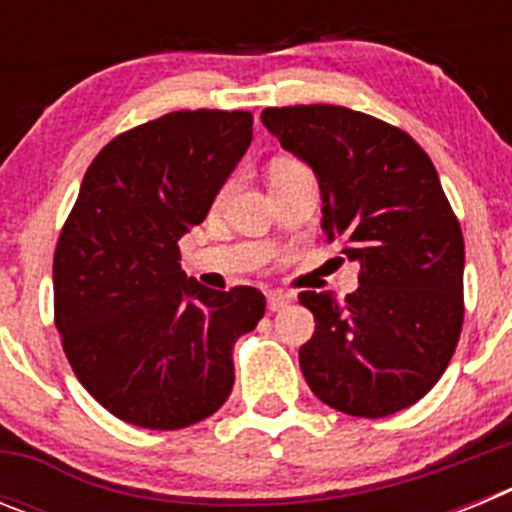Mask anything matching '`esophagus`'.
Returning a JSON list of instances; mask_svg holds the SVG:
<instances>
[{"label":"esophagus","instance_id":"34e87169","mask_svg":"<svg viewBox=\"0 0 512 512\" xmlns=\"http://www.w3.org/2000/svg\"><path fill=\"white\" fill-rule=\"evenodd\" d=\"M266 305H269L271 312L282 310V307L289 305V295H284V292H269L266 295Z\"/></svg>","mask_w":512,"mask_h":512}]
</instances>
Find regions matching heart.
<instances>
[{
	"label": "heart",
	"mask_w": 512,
	"mask_h": 512,
	"mask_svg": "<svg viewBox=\"0 0 512 512\" xmlns=\"http://www.w3.org/2000/svg\"><path fill=\"white\" fill-rule=\"evenodd\" d=\"M300 171H307V166H305V164H300V161H297V158H277V161H274V164H271V179H274V176L300 174ZM228 189H230V184H228V187L223 189V194L228 192Z\"/></svg>",
	"instance_id": "heart-1"
}]
</instances>
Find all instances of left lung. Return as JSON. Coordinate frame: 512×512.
Wrapping results in <instances>:
<instances>
[{
  "label": "left lung",
  "mask_w": 512,
  "mask_h": 512,
  "mask_svg": "<svg viewBox=\"0 0 512 512\" xmlns=\"http://www.w3.org/2000/svg\"><path fill=\"white\" fill-rule=\"evenodd\" d=\"M261 120L312 166L328 243L361 264L346 300L300 292L315 315L305 382L356 418L410 408L446 372L464 325V235L436 166L405 130L348 107H269Z\"/></svg>",
  "instance_id": "obj_1"
}]
</instances>
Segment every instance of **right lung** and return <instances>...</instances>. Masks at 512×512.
<instances>
[{"label": "right lung", "mask_w": 512, "mask_h": 512, "mask_svg": "<svg viewBox=\"0 0 512 512\" xmlns=\"http://www.w3.org/2000/svg\"><path fill=\"white\" fill-rule=\"evenodd\" d=\"M251 140V112H169L112 138L84 174L53 256V323L76 379L125 423L179 431L233 390V343L266 300L187 279L179 241Z\"/></svg>", "instance_id": "obj_1"}]
</instances>
